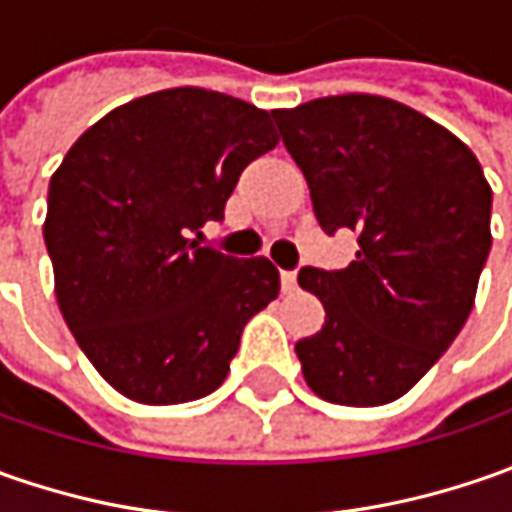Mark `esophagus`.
<instances>
[{
    "label": "esophagus",
    "mask_w": 512,
    "mask_h": 512,
    "mask_svg": "<svg viewBox=\"0 0 512 512\" xmlns=\"http://www.w3.org/2000/svg\"><path fill=\"white\" fill-rule=\"evenodd\" d=\"M296 273H293V270H285V273H282V290H285V293H293V290H296Z\"/></svg>",
    "instance_id": "34e87169"
}]
</instances>
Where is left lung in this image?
<instances>
[{
    "instance_id": "left-lung-1",
    "label": "left lung",
    "mask_w": 512,
    "mask_h": 512,
    "mask_svg": "<svg viewBox=\"0 0 512 512\" xmlns=\"http://www.w3.org/2000/svg\"><path fill=\"white\" fill-rule=\"evenodd\" d=\"M325 233L353 230L344 270L302 267L325 325L296 342L325 402H396L467 322L490 253L493 190L473 150L402 102L344 93L270 110Z\"/></svg>"
}]
</instances>
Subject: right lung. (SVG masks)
Listing matches in <instances>:
<instances>
[{
  "label": "right lung",
  "instance_id": "1",
  "mask_svg": "<svg viewBox=\"0 0 512 512\" xmlns=\"http://www.w3.org/2000/svg\"><path fill=\"white\" fill-rule=\"evenodd\" d=\"M276 145L267 110L170 88L110 110L50 176L56 302L122 396L182 404L213 393L250 316L279 296V270L265 256L199 245L242 170Z\"/></svg>",
  "mask_w": 512,
  "mask_h": 512
}]
</instances>
